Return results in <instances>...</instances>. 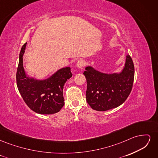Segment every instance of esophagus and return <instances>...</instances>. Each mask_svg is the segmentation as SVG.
I'll use <instances>...</instances> for the list:
<instances>
[{
    "instance_id": "obj_1",
    "label": "esophagus",
    "mask_w": 158,
    "mask_h": 158,
    "mask_svg": "<svg viewBox=\"0 0 158 158\" xmlns=\"http://www.w3.org/2000/svg\"><path fill=\"white\" fill-rule=\"evenodd\" d=\"M85 64V62L83 60H79L77 63H76V67L78 69H81L84 67V66Z\"/></svg>"
}]
</instances>
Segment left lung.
Returning a JSON list of instances; mask_svg holds the SVG:
<instances>
[{
    "label": "left lung",
    "mask_w": 158,
    "mask_h": 158,
    "mask_svg": "<svg viewBox=\"0 0 158 158\" xmlns=\"http://www.w3.org/2000/svg\"><path fill=\"white\" fill-rule=\"evenodd\" d=\"M84 75L87 81L86 101L93 109L106 111L125 102L132 88L135 67L130 55L126 56L121 72L104 73L92 66H85Z\"/></svg>",
    "instance_id": "left-lung-1"
}]
</instances>
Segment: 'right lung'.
Masks as SVG:
<instances>
[{
  "mask_svg": "<svg viewBox=\"0 0 158 158\" xmlns=\"http://www.w3.org/2000/svg\"><path fill=\"white\" fill-rule=\"evenodd\" d=\"M27 43L22 47L16 73L17 87L23 101L33 111L44 114L59 112L64 105L63 90L73 76L70 67L62 68L49 78L37 79L28 75L23 69V56Z\"/></svg>",
  "mask_w": 158,
  "mask_h": 158,
  "instance_id": "right-lung-1",
  "label": "right lung"
}]
</instances>
